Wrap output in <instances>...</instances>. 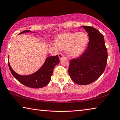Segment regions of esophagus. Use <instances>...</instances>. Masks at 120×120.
Instances as JSON below:
<instances>
[{
  "instance_id": "34e87169",
  "label": "esophagus",
  "mask_w": 120,
  "mask_h": 120,
  "mask_svg": "<svg viewBox=\"0 0 120 120\" xmlns=\"http://www.w3.org/2000/svg\"><path fill=\"white\" fill-rule=\"evenodd\" d=\"M58 56H59V58L60 59H61L63 58L64 57V55L62 54V53H59V54H58Z\"/></svg>"
}]
</instances>
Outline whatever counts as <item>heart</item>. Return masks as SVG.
<instances>
[{"label":"heart","mask_w":120,"mask_h":120,"mask_svg":"<svg viewBox=\"0 0 120 120\" xmlns=\"http://www.w3.org/2000/svg\"><path fill=\"white\" fill-rule=\"evenodd\" d=\"M88 43L86 34L68 33L61 34L56 38V44L60 49H66L68 56L77 57L82 54Z\"/></svg>","instance_id":"heart-1"}]
</instances>
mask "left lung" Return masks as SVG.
<instances>
[{
  "instance_id": "obj_1",
  "label": "left lung",
  "mask_w": 120,
  "mask_h": 120,
  "mask_svg": "<svg viewBox=\"0 0 120 120\" xmlns=\"http://www.w3.org/2000/svg\"><path fill=\"white\" fill-rule=\"evenodd\" d=\"M82 26L88 34L90 41L83 54L70 61L68 73L75 83L87 85L96 81L104 73L108 56L102 34L92 26Z\"/></svg>"
}]
</instances>
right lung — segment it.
Masks as SVG:
<instances>
[{
  "label": "right lung",
  "mask_w": 120,
  "mask_h": 120,
  "mask_svg": "<svg viewBox=\"0 0 120 120\" xmlns=\"http://www.w3.org/2000/svg\"><path fill=\"white\" fill-rule=\"evenodd\" d=\"M31 32L30 30H25L19 34ZM60 60L58 55L46 58L43 66L35 73L29 75H20L17 74L11 67L9 61L8 65L12 75L19 82L25 86L31 88H41L49 84L53 74L55 66L59 63Z\"/></svg>",
  "instance_id": "1"
}]
</instances>
